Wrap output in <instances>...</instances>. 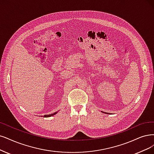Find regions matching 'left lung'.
I'll return each instance as SVG.
<instances>
[{
  "instance_id": "1",
  "label": "left lung",
  "mask_w": 154,
  "mask_h": 154,
  "mask_svg": "<svg viewBox=\"0 0 154 154\" xmlns=\"http://www.w3.org/2000/svg\"><path fill=\"white\" fill-rule=\"evenodd\" d=\"M105 113H106V112H105Z\"/></svg>"
}]
</instances>
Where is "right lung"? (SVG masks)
<instances>
[{
  "mask_svg": "<svg viewBox=\"0 0 154 154\" xmlns=\"http://www.w3.org/2000/svg\"><path fill=\"white\" fill-rule=\"evenodd\" d=\"M56 113H57V112H54V113H53V114H49V115H45V116H44V117H51V116H54V114H56Z\"/></svg>",
  "mask_w": 154,
  "mask_h": 154,
  "instance_id": "right-lung-1",
  "label": "right lung"
}]
</instances>
